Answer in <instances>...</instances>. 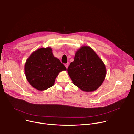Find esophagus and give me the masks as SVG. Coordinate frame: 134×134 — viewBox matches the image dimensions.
Returning <instances> with one entry per match:
<instances>
[{"label": "esophagus", "instance_id": "1", "mask_svg": "<svg viewBox=\"0 0 134 134\" xmlns=\"http://www.w3.org/2000/svg\"><path fill=\"white\" fill-rule=\"evenodd\" d=\"M65 65L66 67L67 68L68 67V63H66V64H65Z\"/></svg>", "mask_w": 134, "mask_h": 134}]
</instances>
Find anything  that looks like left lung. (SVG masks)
<instances>
[{"instance_id":"left-lung-1","label":"left lung","mask_w":134,"mask_h":134,"mask_svg":"<svg viewBox=\"0 0 134 134\" xmlns=\"http://www.w3.org/2000/svg\"><path fill=\"white\" fill-rule=\"evenodd\" d=\"M67 72L73 83L83 91L92 92L98 88L106 76V67L93 49L82 46L76 51Z\"/></svg>"}]
</instances>
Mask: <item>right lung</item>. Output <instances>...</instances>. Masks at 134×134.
I'll return each mask as SVG.
<instances>
[{
  "instance_id": "obj_1",
  "label": "right lung",
  "mask_w": 134,
  "mask_h": 134,
  "mask_svg": "<svg viewBox=\"0 0 134 134\" xmlns=\"http://www.w3.org/2000/svg\"><path fill=\"white\" fill-rule=\"evenodd\" d=\"M67 68L55 58L50 47L41 48L34 52L26 60L24 71L27 80L39 91H43L54 85L59 73Z\"/></svg>"
}]
</instances>
